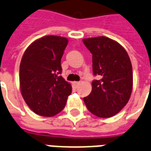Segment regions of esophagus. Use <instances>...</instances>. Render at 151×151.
Instances as JSON below:
<instances>
[{
    "mask_svg": "<svg viewBox=\"0 0 151 151\" xmlns=\"http://www.w3.org/2000/svg\"><path fill=\"white\" fill-rule=\"evenodd\" d=\"M79 84H80V82H79V81H73V86H75V87H78V86H79Z\"/></svg>",
    "mask_w": 151,
    "mask_h": 151,
    "instance_id": "1",
    "label": "esophagus"
}]
</instances>
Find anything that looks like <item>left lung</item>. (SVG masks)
I'll return each mask as SVG.
<instances>
[{
  "label": "left lung",
  "mask_w": 151,
  "mask_h": 151,
  "mask_svg": "<svg viewBox=\"0 0 151 151\" xmlns=\"http://www.w3.org/2000/svg\"><path fill=\"white\" fill-rule=\"evenodd\" d=\"M83 42L93 55V72L97 76L84 102L96 116H113L126 105L132 94L133 74L129 56L121 45L108 37L84 39Z\"/></svg>",
  "instance_id": "left-lung-1"
}]
</instances>
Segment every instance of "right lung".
Instances as JSON below:
<instances>
[{
    "instance_id": "right-lung-1",
    "label": "right lung",
    "mask_w": 151,
    "mask_h": 151,
    "mask_svg": "<svg viewBox=\"0 0 151 151\" xmlns=\"http://www.w3.org/2000/svg\"><path fill=\"white\" fill-rule=\"evenodd\" d=\"M67 43L66 38L44 36L32 42L22 57L20 91L37 115L50 117L59 113L71 94L70 84L61 76V58Z\"/></svg>"
}]
</instances>
